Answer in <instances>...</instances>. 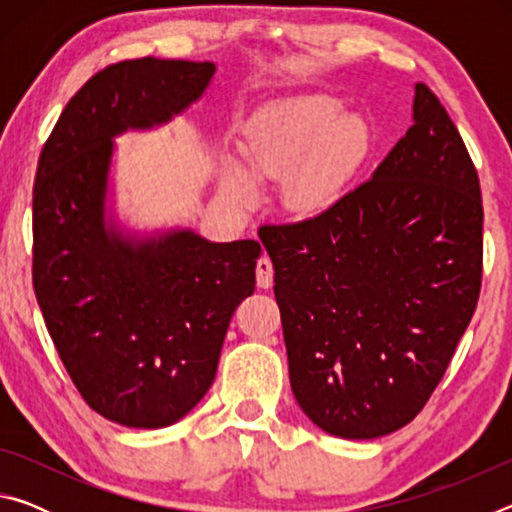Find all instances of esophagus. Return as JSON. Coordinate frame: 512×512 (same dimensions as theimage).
Listing matches in <instances>:
<instances>
[{"instance_id": "34e87169", "label": "esophagus", "mask_w": 512, "mask_h": 512, "mask_svg": "<svg viewBox=\"0 0 512 512\" xmlns=\"http://www.w3.org/2000/svg\"><path fill=\"white\" fill-rule=\"evenodd\" d=\"M255 273H257V287L259 289L271 287V284H273V262L266 255H262V257L257 259Z\"/></svg>"}]
</instances>
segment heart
I'll return each mask as SVG.
<instances>
[{
    "instance_id": "1",
    "label": "heart",
    "mask_w": 512,
    "mask_h": 512,
    "mask_svg": "<svg viewBox=\"0 0 512 512\" xmlns=\"http://www.w3.org/2000/svg\"><path fill=\"white\" fill-rule=\"evenodd\" d=\"M327 94H293L275 99L250 121L244 142L246 171L225 162L221 192L230 203H253L255 180L284 178V198L296 210H311L325 201L336 183L361 158L368 126Z\"/></svg>"
}]
</instances>
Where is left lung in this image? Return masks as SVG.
Returning <instances> with one entry per match:
<instances>
[{
    "instance_id": "8db88e82",
    "label": "left lung",
    "mask_w": 512,
    "mask_h": 512,
    "mask_svg": "<svg viewBox=\"0 0 512 512\" xmlns=\"http://www.w3.org/2000/svg\"><path fill=\"white\" fill-rule=\"evenodd\" d=\"M259 239L307 418L350 440L409 424L470 325L483 273L479 176L436 94L415 85L413 126L370 180Z\"/></svg>"
}]
</instances>
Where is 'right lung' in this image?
<instances>
[{
  "label": "right lung",
  "instance_id": "right-lung-1",
  "mask_svg": "<svg viewBox=\"0 0 512 512\" xmlns=\"http://www.w3.org/2000/svg\"><path fill=\"white\" fill-rule=\"evenodd\" d=\"M214 72L207 60L151 56L108 65L69 99L38 160V305L83 400L124 427H169L203 400L230 318L255 291V239L135 237L106 219L112 140L167 124Z\"/></svg>",
  "mask_w": 512,
  "mask_h": 512
}]
</instances>
